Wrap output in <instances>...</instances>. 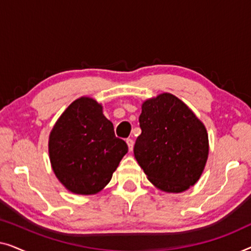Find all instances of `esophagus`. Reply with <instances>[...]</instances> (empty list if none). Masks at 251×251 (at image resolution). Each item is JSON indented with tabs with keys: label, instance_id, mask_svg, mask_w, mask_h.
I'll return each mask as SVG.
<instances>
[{
	"label": "esophagus",
	"instance_id": "1",
	"mask_svg": "<svg viewBox=\"0 0 251 251\" xmlns=\"http://www.w3.org/2000/svg\"><path fill=\"white\" fill-rule=\"evenodd\" d=\"M126 145H128V149H129L130 152H131L132 149H133V140L130 139V138L126 139Z\"/></svg>",
	"mask_w": 251,
	"mask_h": 251
}]
</instances>
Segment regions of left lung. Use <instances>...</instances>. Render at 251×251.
Here are the masks:
<instances>
[{"instance_id": "8db88e82", "label": "left lung", "mask_w": 251, "mask_h": 251, "mask_svg": "<svg viewBox=\"0 0 251 251\" xmlns=\"http://www.w3.org/2000/svg\"><path fill=\"white\" fill-rule=\"evenodd\" d=\"M139 126L133 154L151 183L167 193H181L195 185L207 163L209 140L192 109L163 92L143 102Z\"/></svg>"}]
</instances>
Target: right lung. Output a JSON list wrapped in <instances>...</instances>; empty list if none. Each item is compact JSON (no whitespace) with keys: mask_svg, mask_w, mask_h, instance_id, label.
Listing matches in <instances>:
<instances>
[{"mask_svg":"<svg viewBox=\"0 0 251 251\" xmlns=\"http://www.w3.org/2000/svg\"><path fill=\"white\" fill-rule=\"evenodd\" d=\"M128 152L114 133L102 106L90 97L74 100L54 123L49 136V157L58 180L74 194L100 192Z\"/></svg>","mask_w":251,"mask_h":251,"instance_id":"obj_1","label":"right lung"}]
</instances>
